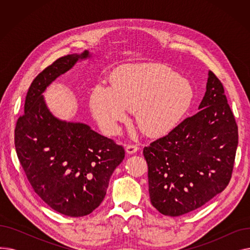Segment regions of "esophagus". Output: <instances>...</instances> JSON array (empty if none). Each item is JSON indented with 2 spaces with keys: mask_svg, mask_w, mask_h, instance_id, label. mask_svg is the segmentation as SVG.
<instances>
[{
  "mask_svg": "<svg viewBox=\"0 0 250 250\" xmlns=\"http://www.w3.org/2000/svg\"><path fill=\"white\" fill-rule=\"evenodd\" d=\"M138 150H139V147H138L137 145H127V146L125 147V151H126V153L129 154V155L136 153Z\"/></svg>",
  "mask_w": 250,
  "mask_h": 250,
  "instance_id": "34e87169",
  "label": "esophagus"
}]
</instances>
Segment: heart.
<instances>
[{
	"instance_id": "obj_1",
	"label": "heart",
	"mask_w": 250,
	"mask_h": 250,
	"mask_svg": "<svg viewBox=\"0 0 250 250\" xmlns=\"http://www.w3.org/2000/svg\"><path fill=\"white\" fill-rule=\"evenodd\" d=\"M110 84H97L89 98L92 113L108 133H114L118 124L126 120L127 109L136 111L144 133L164 136L178 125L194 98L191 84L161 63L122 65L112 73Z\"/></svg>"
}]
</instances>
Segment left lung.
I'll return each instance as SVG.
<instances>
[{
	"label": "left lung",
	"mask_w": 250,
	"mask_h": 250,
	"mask_svg": "<svg viewBox=\"0 0 250 250\" xmlns=\"http://www.w3.org/2000/svg\"><path fill=\"white\" fill-rule=\"evenodd\" d=\"M199 109L143 151L151 204L165 216L201 208L224 190L232 176L238 127L212 71Z\"/></svg>",
	"instance_id": "8db88e82"
}]
</instances>
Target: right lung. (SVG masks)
Returning <instances> with one entry per match:
<instances>
[{"instance_id": "add662e5", "label": "right lung", "mask_w": 250, "mask_h": 250, "mask_svg": "<svg viewBox=\"0 0 250 250\" xmlns=\"http://www.w3.org/2000/svg\"><path fill=\"white\" fill-rule=\"evenodd\" d=\"M90 57L88 50L64 56L38 74L15 127L17 156L32 188L51 208L70 217L89 215L100 206L125 158L123 146L85 124L59 120L45 104L46 87Z\"/></svg>"}]
</instances>
